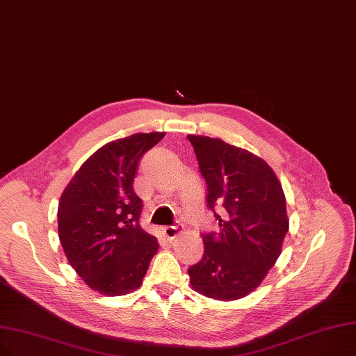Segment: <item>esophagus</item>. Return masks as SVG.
<instances>
[{
  "label": "esophagus",
  "mask_w": 356,
  "mask_h": 356,
  "mask_svg": "<svg viewBox=\"0 0 356 356\" xmlns=\"http://www.w3.org/2000/svg\"><path fill=\"white\" fill-rule=\"evenodd\" d=\"M178 234H179V227L178 226H166V227H163V229H162V236L166 241L175 239L178 236Z\"/></svg>",
  "instance_id": "34e87169"
}]
</instances>
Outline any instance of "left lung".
Segmentation results:
<instances>
[{
    "instance_id": "1",
    "label": "left lung",
    "mask_w": 356,
    "mask_h": 356,
    "mask_svg": "<svg viewBox=\"0 0 356 356\" xmlns=\"http://www.w3.org/2000/svg\"><path fill=\"white\" fill-rule=\"evenodd\" d=\"M220 232L203 234V259L188 268L195 292L218 301L247 296L267 276L289 229L280 182L261 158L220 138L187 136ZM222 207L220 216L214 207Z\"/></svg>"
}]
</instances>
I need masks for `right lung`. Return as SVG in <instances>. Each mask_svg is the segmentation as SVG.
I'll return each instance as SVG.
<instances>
[{
	"mask_svg": "<svg viewBox=\"0 0 356 356\" xmlns=\"http://www.w3.org/2000/svg\"><path fill=\"white\" fill-rule=\"evenodd\" d=\"M165 133H137L102 146L68 182L58 204V236L88 286L108 296L140 288L158 239L138 225L143 202L133 188L138 162Z\"/></svg>",
	"mask_w": 356,
	"mask_h": 356,
	"instance_id": "right-lung-1",
	"label": "right lung"
}]
</instances>
